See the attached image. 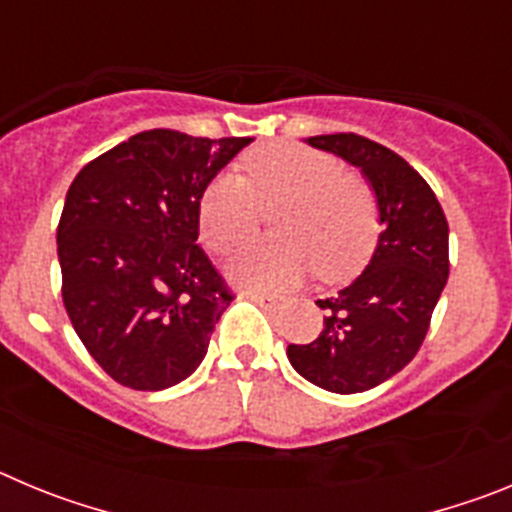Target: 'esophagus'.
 I'll return each instance as SVG.
<instances>
[{"mask_svg": "<svg viewBox=\"0 0 512 512\" xmlns=\"http://www.w3.org/2000/svg\"><path fill=\"white\" fill-rule=\"evenodd\" d=\"M246 297H248V300L256 302V305L264 307V310H269V312H279V310H282L279 300H274V297H269V295H261V292H246Z\"/></svg>", "mask_w": 512, "mask_h": 512, "instance_id": "1", "label": "esophagus"}]
</instances>
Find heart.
Wrapping results in <instances>:
<instances>
[{
    "label": "heart",
    "mask_w": 512,
    "mask_h": 512,
    "mask_svg": "<svg viewBox=\"0 0 512 512\" xmlns=\"http://www.w3.org/2000/svg\"><path fill=\"white\" fill-rule=\"evenodd\" d=\"M238 171H223L200 197V235L225 253L256 228L259 205L274 212L277 241L251 243L235 253L228 274L256 292H284L315 269L323 279H346L366 261L377 238V205L364 179L346 174L336 158L297 143L253 148Z\"/></svg>",
    "instance_id": "obj_1"
}]
</instances>
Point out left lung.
I'll return each mask as SVG.
<instances>
[{"label":"left lung","instance_id":"obj_1","mask_svg":"<svg viewBox=\"0 0 512 512\" xmlns=\"http://www.w3.org/2000/svg\"><path fill=\"white\" fill-rule=\"evenodd\" d=\"M307 146L356 166L377 205L382 233L372 259L338 295L307 346H287L300 377L336 395L366 392L418 354L449 279V223L423 176L390 148L354 133L312 135Z\"/></svg>","mask_w":512,"mask_h":512}]
</instances>
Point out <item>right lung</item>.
Returning <instances> with one entry per match:
<instances>
[{"instance_id":"obj_1","label":"right lung","mask_w":512,"mask_h":512,"mask_svg":"<svg viewBox=\"0 0 512 512\" xmlns=\"http://www.w3.org/2000/svg\"><path fill=\"white\" fill-rule=\"evenodd\" d=\"M251 140L146 130L66 192L63 305L92 359L130 390L174 387L205 359L230 295L197 246L200 197Z\"/></svg>"}]
</instances>
